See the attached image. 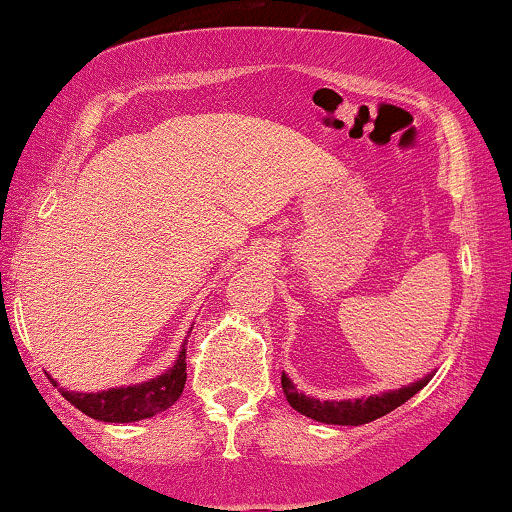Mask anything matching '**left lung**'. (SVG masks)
<instances>
[{
  "label": "left lung",
  "instance_id": "left-lung-1",
  "mask_svg": "<svg viewBox=\"0 0 512 512\" xmlns=\"http://www.w3.org/2000/svg\"><path fill=\"white\" fill-rule=\"evenodd\" d=\"M429 377H424L417 384L405 386L400 391L384 393V396H369L367 400H317L307 398L305 393L295 391L293 381L281 374V386L283 393H286L288 403H291L293 410H298L300 415L312 417L317 422L326 424H350V427H357V424H367L379 420V417L389 415L391 410H396L398 405H403L405 400H410L417 391H422L427 386Z\"/></svg>",
  "mask_w": 512,
  "mask_h": 512
}]
</instances>
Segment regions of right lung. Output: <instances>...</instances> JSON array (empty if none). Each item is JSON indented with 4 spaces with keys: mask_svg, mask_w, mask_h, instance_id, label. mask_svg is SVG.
<instances>
[{
    "mask_svg": "<svg viewBox=\"0 0 512 512\" xmlns=\"http://www.w3.org/2000/svg\"><path fill=\"white\" fill-rule=\"evenodd\" d=\"M186 350H181L176 365L162 377L138 386H121L100 393L61 391V396L80 412L102 422H138L157 412L169 410L186 389ZM57 386V384H54Z\"/></svg>",
    "mask_w": 512,
    "mask_h": 512,
    "instance_id": "right-lung-1",
    "label": "right lung"
}]
</instances>
